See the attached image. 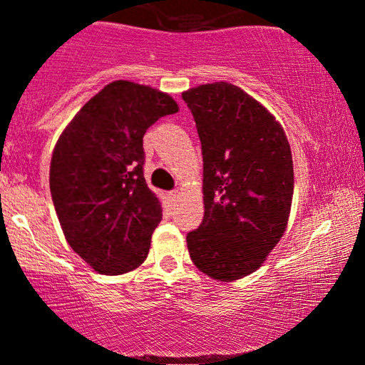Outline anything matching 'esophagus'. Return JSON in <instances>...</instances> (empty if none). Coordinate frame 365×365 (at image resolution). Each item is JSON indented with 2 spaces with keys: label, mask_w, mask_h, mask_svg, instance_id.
<instances>
[{
  "label": "esophagus",
  "mask_w": 365,
  "mask_h": 365,
  "mask_svg": "<svg viewBox=\"0 0 365 365\" xmlns=\"http://www.w3.org/2000/svg\"><path fill=\"white\" fill-rule=\"evenodd\" d=\"M168 195H170L171 200H177L178 195H180V192L178 190H171V192H168Z\"/></svg>",
  "instance_id": "esophagus-1"
}]
</instances>
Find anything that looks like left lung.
Here are the masks:
<instances>
[{
  "label": "left lung",
  "mask_w": 365,
  "mask_h": 365,
  "mask_svg": "<svg viewBox=\"0 0 365 365\" xmlns=\"http://www.w3.org/2000/svg\"><path fill=\"white\" fill-rule=\"evenodd\" d=\"M204 161V220L187 235L192 262L220 282L254 273L287 228L292 150L282 125L233 83L182 94Z\"/></svg>",
  "instance_id": "obj_1"
}]
</instances>
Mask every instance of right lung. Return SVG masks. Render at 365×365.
<instances>
[{
	"mask_svg": "<svg viewBox=\"0 0 365 365\" xmlns=\"http://www.w3.org/2000/svg\"><path fill=\"white\" fill-rule=\"evenodd\" d=\"M178 104L128 81L94 96L53 150L49 188L70 247L94 271L123 274L145 261L161 204L144 178L142 139Z\"/></svg>",
	"mask_w": 365,
	"mask_h": 365,
	"instance_id": "add662e5",
	"label": "right lung"
}]
</instances>
